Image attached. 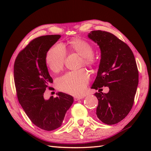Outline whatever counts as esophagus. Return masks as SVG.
Returning a JSON list of instances; mask_svg holds the SVG:
<instances>
[{"instance_id": "1", "label": "esophagus", "mask_w": 151, "mask_h": 151, "mask_svg": "<svg viewBox=\"0 0 151 151\" xmlns=\"http://www.w3.org/2000/svg\"><path fill=\"white\" fill-rule=\"evenodd\" d=\"M83 97H74V100H75V101H77L78 100H81V99H82Z\"/></svg>"}]
</instances>
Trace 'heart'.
<instances>
[{
  "mask_svg": "<svg viewBox=\"0 0 151 151\" xmlns=\"http://www.w3.org/2000/svg\"><path fill=\"white\" fill-rule=\"evenodd\" d=\"M68 49L70 52L76 53L82 56V65L88 67L94 65V49L88 41L81 38H75L69 41ZM65 57L66 52L63 47L60 44H56L47 51L45 62L52 71L58 73L62 69ZM88 82V74L85 70L82 69L65 74L58 80L57 86L61 91L72 95L79 96L83 94Z\"/></svg>",
  "mask_w": 151,
  "mask_h": 151,
  "instance_id": "heart-1",
  "label": "heart"
}]
</instances>
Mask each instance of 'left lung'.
<instances>
[{"label": "left lung", "mask_w": 151, "mask_h": 151, "mask_svg": "<svg viewBox=\"0 0 151 151\" xmlns=\"http://www.w3.org/2000/svg\"><path fill=\"white\" fill-rule=\"evenodd\" d=\"M88 37L97 43L101 59L91 88L99 101L97 117L107 124L118 123L129 114L138 85V70L134 54L127 45L110 32L93 30ZM109 88L107 94L100 91Z\"/></svg>", "instance_id": "1"}]
</instances>
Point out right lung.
I'll return each mask as SVG.
<instances>
[{"instance_id":"right-lung-1","label":"right lung","mask_w":151,"mask_h":151,"mask_svg":"<svg viewBox=\"0 0 151 151\" xmlns=\"http://www.w3.org/2000/svg\"><path fill=\"white\" fill-rule=\"evenodd\" d=\"M60 35H48L33 40L19 53L14 63V82L18 101L28 118L44 130L50 131L62 124L73 102L71 95L58 92L57 97L44 99L46 88L53 82L45 56Z\"/></svg>"}]
</instances>
